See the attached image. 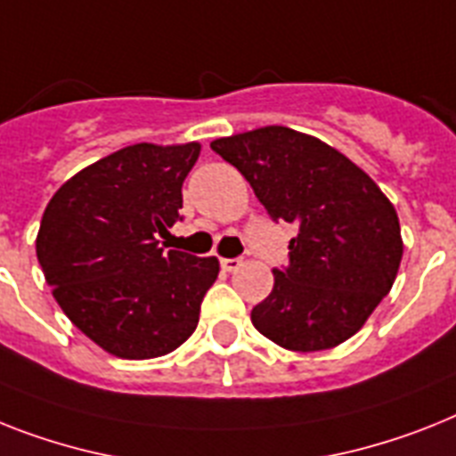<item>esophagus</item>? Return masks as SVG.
Returning <instances> with one entry per match:
<instances>
[{"label":"esophagus","instance_id":"1","mask_svg":"<svg viewBox=\"0 0 456 456\" xmlns=\"http://www.w3.org/2000/svg\"><path fill=\"white\" fill-rule=\"evenodd\" d=\"M240 265H242V258H221V268H224L225 273H235Z\"/></svg>","mask_w":456,"mask_h":456}]
</instances>
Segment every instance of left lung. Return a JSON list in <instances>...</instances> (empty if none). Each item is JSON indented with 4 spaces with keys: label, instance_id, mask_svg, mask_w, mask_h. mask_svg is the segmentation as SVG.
Instances as JSON below:
<instances>
[{
    "label": "left lung",
    "instance_id": "left-lung-1",
    "mask_svg": "<svg viewBox=\"0 0 456 456\" xmlns=\"http://www.w3.org/2000/svg\"><path fill=\"white\" fill-rule=\"evenodd\" d=\"M274 224L298 225L289 265L251 310L258 333L293 352L330 349L366 323L396 280V209L349 158L310 134L268 126L212 142Z\"/></svg>",
    "mask_w": 456,
    "mask_h": 456
}]
</instances>
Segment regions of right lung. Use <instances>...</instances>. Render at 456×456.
Segmentation results:
<instances>
[{
  "label": "right lung",
  "mask_w": 456,
  "mask_h": 456,
  "mask_svg": "<svg viewBox=\"0 0 456 456\" xmlns=\"http://www.w3.org/2000/svg\"><path fill=\"white\" fill-rule=\"evenodd\" d=\"M200 144L126 146L51 198L37 258L71 323L120 359H153L188 340L219 261L165 251Z\"/></svg>",
  "instance_id": "right-lung-1"
}]
</instances>
